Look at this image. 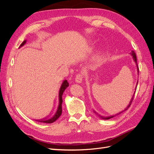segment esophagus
Listing matches in <instances>:
<instances>
[{
    "label": "esophagus",
    "mask_w": 154,
    "mask_h": 154,
    "mask_svg": "<svg viewBox=\"0 0 154 154\" xmlns=\"http://www.w3.org/2000/svg\"><path fill=\"white\" fill-rule=\"evenodd\" d=\"M83 80V76L81 73H78L76 75L75 82L77 83H82Z\"/></svg>",
    "instance_id": "esophagus-1"
}]
</instances>
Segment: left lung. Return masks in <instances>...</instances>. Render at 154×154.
I'll use <instances>...</instances> for the list:
<instances>
[{"label": "left lung", "mask_w": 154, "mask_h": 154, "mask_svg": "<svg viewBox=\"0 0 154 154\" xmlns=\"http://www.w3.org/2000/svg\"><path fill=\"white\" fill-rule=\"evenodd\" d=\"M130 54H131L132 56V57H133V59H134V62H136V66H137V72H138V73H139V68H138V66H137V58H136V53H135V52L134 51H132V52L130 53ZM137 83H138V82H137ZM137 88V87H136ZM134 94H135V92H134V95H133V96H132V99H131V100H130V103H129V105L127 106V107H126V109H124L123 110H122V112H119V113H118L117 114H115V115H114V116H109V117H104V116H101V115H99V117H100L101 119H110V118H114V117H115L116 116H118V115H119V114H120L121 113H122V112H125V110H127L129 107H130V106L131 105V104H132V101H133V99H134ZM95 113H96V112H94ZM97 114V113H96Z\"/></svg>", "instance_id": "obj_1"}]
</instances>
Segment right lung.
Instances as JSON below:
<instances>
[{
  "mask_svg": "<svg viewBox=\"0 0 154 154\" xmlns=\"http://www.w3.org/2000/svg\"><path fill=\"white\" fill-rule=\"evenodd\" d=\"M26 42V40H24L23 42L20 44V47H22ZM69 87V83L66 80H65L63 81L62 85H60L59 91H58V101H57V106H56L54 110H53V112L48 115L47 117H45L44 118H40V119H35V121L38 122L40 123H52L54 122L56 120H57L58 118L62 114V95L64 91L66 89V88Z\"/></svg>",
  "mask_w": 154,
  "mask_h": 154,
  "instance_id": "obj_1",
  "label": "right lung"
}]
</instances>
